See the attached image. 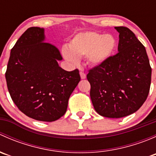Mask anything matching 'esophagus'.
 <instances>
[{"label": "esophagus", "mask_w": 156, "mask_h": 156, "mask_svg": "<svg viewBox=\"0 0 156 156\" xmlns=\"http://www.w3.org/2000/svg\"><path fill=\"white\" fill-rule=\"evenodd\" d=\"M80 75H81V79H85V78H86V74L84 73L83 72H80Z\"/></svg>", "instance_id": "34e87169"}]
</instances>
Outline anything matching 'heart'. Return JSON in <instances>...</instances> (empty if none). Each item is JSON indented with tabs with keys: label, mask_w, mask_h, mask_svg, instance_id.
Returning <instances> with one entry per match:
<instances>
[{
	"label": "heart",
	"mask_w": 156,
	"mask_h": 156,
	"mask_svg": "<svg viewBox=\"0 0 156 156\" xmlns=\"http://www.w3.org/2000/svg\"><path fill=\"white\" fill-rule=\"evenodd\" d=\"M115 46V38L112 34L87 31L76 34L69 43V49L62 50V54L72 63H78V58L87 56L90 64L97 66L110 57Z\"/></svg>",
	"instance_id": "obj_1"
}]
</instances>
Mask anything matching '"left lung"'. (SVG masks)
<instances>
[{
	"mask_svg": "<svg viewBox=\"0 0 156 156\" xmlns=\"http://www.w3.org/2000/svg\"><path fill=\"white\" fill-rule=\"evenodd\" d=\"M119 33L118 53L90 69L91 101L100 115L125 117L146 101L152 69L146 48L128 28L115 27Z\"/></svg>",
	"mask_w": 156,
	"mask_h": 156,
	"instance_id": "obj_1",
	"label": "left lung"
}]
</instances>
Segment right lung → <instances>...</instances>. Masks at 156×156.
Returning <instances> with one entry per match:
<instances>
[{"instance_id": "add662e5", "label": "right lung", "mask_w": 156, "mask_h": 156, "mask_svg": "<svg viewBox=\"0 0 156 156\" xmlns=\"http://www.w3.org/2000/svg\"><path fill=\"white\" fill-rule=\"evenodd\" d=\"M44 39L43 28L26 30L11 50L5 77L19 109L31 119L50 122L65 114L81 77L78 69L67 72L59 66V50Z\"/></svg>"}]
</instances>
